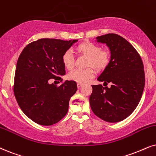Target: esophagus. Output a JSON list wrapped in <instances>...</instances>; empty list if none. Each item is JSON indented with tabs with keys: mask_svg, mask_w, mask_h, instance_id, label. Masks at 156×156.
Instances as JSON below:
<instances>
[{
	"mask_svg": "<svg viewBox=\"0 0 156 156\" xmlns=\"http://www.w3.org/2000/svg\"><path fill=\"white\" fill-rule=\"evenodd\" d=\"M82 86H83V83H77V86H78V88L81 87Z\"/></svg>",
	"mask_w": 156,
	"mask_h": 156,
	"instance_id": "1",
	"label": "esophagus"
}]
</instances>
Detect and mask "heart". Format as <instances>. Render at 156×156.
<instances>
[{"instance_id":"1","label":"heart","mask_w":156,"mask_h":156,"mask_svg":"<svg viewBox=\"0 0 156 156\" xmlns=\"http://www.w3.org/2000/svg\"><path fill=\"white\" fill-rule=\"evenodd\" d=\"M77 50L88 57V67H93L98 71H101L109 66L111 62V53L109 50H101L99 45L90 42H85L78 44ZM62 62L66 69L71 70L75 66V57L73 51L67 50L62 55ZM68 78L78 83H86L94 77L92 68L84 70L76 69L68 74Z\"/></svg>"}]
</instances>
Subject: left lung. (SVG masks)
Masks as SVG:
<instances>
[{
  "label": "left lung",
  "instance_id": "obj_1",
  "mask_svg": "<svg viewBox=\"0 0 156 156\" xmlns=\"http://www.w3.org/2000/svg\"><path fill=\"white\" fill-rule=\"evenodd\" d=\"M96 39L111 51V62L98 80L111 86L92 85L90 108L100 119L118 122L129 117L140 101L145 86L143 60L135 47L119 35L106 34Z\"/></svg>",
  "mask_w": 156,
  "mask_h": 156
}]
</instances>
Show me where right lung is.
Wrapping results in <instances>:
<instances>
[{"label": "right lung", "mask_w": 156, "mask_h": 156, "mask_svg": "<svg viewBox=\"0 0 156 156\" xmlns=\"http://www.w3.org/2000/svg\"><path fill=\"white\" fill-rule=\"evenodd\" d=\"M76 42L40 39L27 44L19 55L13 93L22 112L39 125L56 124L68 111L70 98L77 90L76 82L65 80L56 86L50 80H61L60 76L66 74L62 55Z\"/></svg>", "instance_id": "obj_1"}]
</instances>
